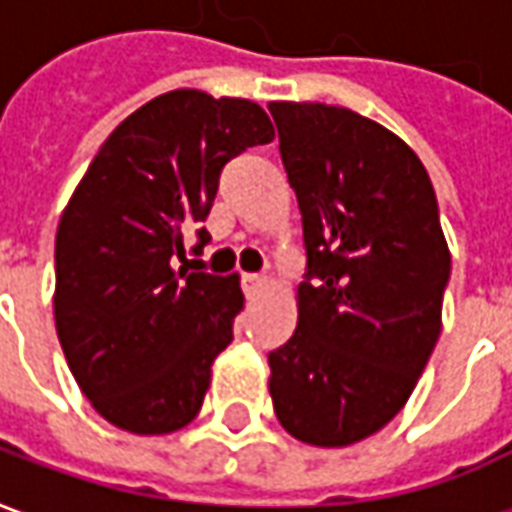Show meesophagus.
I'll return each instance as SVG.
<instances>
[{"mask_svg":"<svg viewBox=\"0 0 512 512\" xmlns=\"http://www.w3.org/2000/svg\"><path fill=\"white\" fill-rule=\"evenodd\" d=\"M268 279L263 277V274H244V290L249 299H255V296H260L263 290H266Z\"/></svg>","mask_w":512,"mask_h":512,"instance_id":"34e87169","label":"esophagus"}]
</instances>
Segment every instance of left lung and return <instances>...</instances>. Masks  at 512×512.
I'll return each instance as SVG.
<instances>
[{
    "mask_svg": "<svg viewBox=\"0 0 512 512\" xmlns=\"http://www.w3.org/2000/svg\"><path fill=\"white\" fill-rule=\"evenodd\" d=\"M307 249L299 323L268 354L282 428L304 444L373 436L414 392L441 334L450 249L411 147L343 106H268Z\"/></svg>",
    "mask_w": 512,
    "mask_h": 512,
    "instance_id": "left-lung-1",
    "label": "left lung"
}]
</instances>
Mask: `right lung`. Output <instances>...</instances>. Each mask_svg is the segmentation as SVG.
I'll list each match as a JSON object with an SVG mask.
<instances>
[{
	"mask_svg": "<svg viewBox=\"0 0 512 512\" xmlns=\"http://www.w3.org/2000/svg\"><path fill=\"white\" fill-rule=\"evenodd\" d=\"M274 126L246 98L172 90L109 134L62 211L54 321L76 384L117 428L161 436L202 408L244 307L238 277L189 271L219 175Z\"/></svg>",
	"mask_w": 512,
	"mask_h": 512,
	"instance_id": "add662e5",
	"label": "right lung"
}]
</instances>
